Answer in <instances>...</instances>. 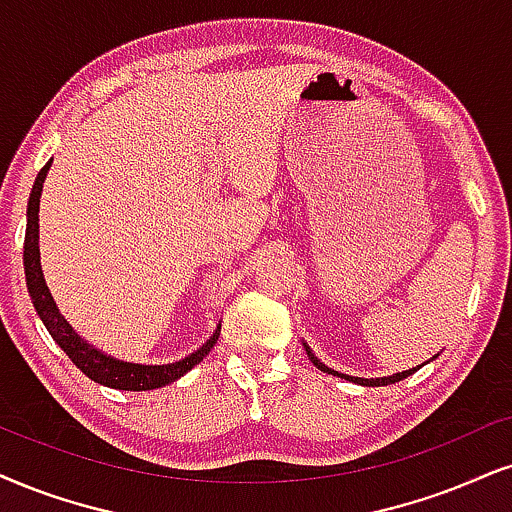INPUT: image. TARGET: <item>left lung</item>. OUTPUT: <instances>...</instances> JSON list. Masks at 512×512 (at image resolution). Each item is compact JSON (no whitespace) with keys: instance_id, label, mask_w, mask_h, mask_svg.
Here are the masks:
<instances>
[{"instance_id":"left-lung-1","label":"left lung","mask_w":512,"mask_h":512,"mask_svg":"<svg viewBox=\"0 0 512 512\" xmlns=\"http://www.w3.org/2000/svg\"><path fill=\"white\" fill-rule=\"evenodd\" d=\"M304 349H307V354H309V359H312V364L316 366V368H321L323 373H331V375H338V378H345V380H352V383H359V385H366V387H380V385H392V383H399V380H404L406 375H411L413 371H416V368H409V371H401V373H394V375H387V378H352V375H345V373H338V371H333V368H328L326 364H321L319 359L314 357L312 354V349L307 347V342H304Z\"/></svg>"}]
</instances>
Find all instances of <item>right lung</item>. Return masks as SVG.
Here are the masks:
<instances>
[{
	"label": "right lung",
	"mask_w": 512,
	"mask_h": 512,
	"mask_svg": "<svg viewBox=\"0 0 512 512\" xmlns=\"http://www.w3.org/2000/svg\"><path fill=\"white\" fill-rule=\"evenodd\" d=\"M51 167V160L42 167L37 174L35 186L30 191L28 200V226H25V243H23V267H25V281H28V293L32 300V307L40 314V319L51 338L56 340V345L68 354V359L80 368V371L92 378L94 383L113 387V390H127V392H144L155 390V387L170 385L174 380H179L181 375L189 373L193 366L200 364L203 357H208L210 349L217 345L219 331L222 326H217V331L212 333V338L205 342L203 347L196 352L184 357L174 364L163 366H144V364H129V361H120L103 354L101 349L89 345L87 340L80 338L73 331V326L63 319V314L58 312L54 297H51L47 283H44L42 264H40V196H42V184L47 179V172Z\"/></svg>",
	"instance_id": "right-lung-1"
}]
</instances>
